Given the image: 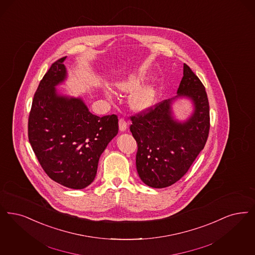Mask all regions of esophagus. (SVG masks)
<instances>
[{
    "mask_svg": "<svg viewBox=\"0 0 255 255\" xmlns=\"http://www.w3.org/2000/svg\"><path fill=\"white\" fill-rule=\"evenodd\" d=\"M119 126H120V130H121L122 132L125 131L126 128H127V123L125 122V120L123 119V118H121L120 121H119Z\"/></svg>",
    "mask_w": 255,
    "mask_h": 255,
    "instance_id": "34e87169",
    "label": "esophagus"
}]
</instances>
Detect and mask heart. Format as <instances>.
Here are the masks:
<instances>
[{
	"label": "heart",
	"mask_w": 255,
	"mask_h": 255,
	"mask_svg": "<svg viewBox=\"0 0 255 255\" xmlns=\"http://www.w3.org/2000/svg\"><path fill=\"white\" fill-rule=\"evenodd\" d=\"M143 84L142 77H132L126 82L120 84V89L123 91L132 92L140 88ZM138 91V90H137ZM156 99V90L153 86L143 87L137 92H134L130 99L131 106L134 110L144 111L153 106Z\"/></svg>",
	"instance_id": "1"
}]
</instances>
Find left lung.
Instances as JSON below:
<instances>
[{
    "label": "left lung",
    "mask_w": 255,
    "mask_h": 255,
    "mask_svg": "<svg viewBox=\"0 0 255 255\" xmlns=\"http://www.w3.org/2000/svg\"><path fill=\"white\" fill-rule=\"evenodd\" d=\"M176 97H187L194 102V114L185 123L173 120V99L158 102L130 117V131L137 143L136 170L143 182L152 188H165L178 181L208 139V96L203 83L186 63Z\"/></svg>",
    "instance_id": "8db88e82"
}]
</instances>
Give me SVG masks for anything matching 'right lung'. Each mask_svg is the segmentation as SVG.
I'll return each instance as SVG.
<instances>
[{"mask_svg": "<svg viewBox=\"0 0 255 255\" xmlns=\"http://www.w3.org/2000/svg\"><path fill=\"white\" fill-rule=\"evenodd\" d=\"M65 59L52 63L34 95L28 139L52 180L83 189L95 179L101 154L119 132V120L93 115L82 99L58 95L55 87L66 79Z\"/></svg>", "mask_w": 255, "mask_h": 255, "instance_id": "1", "label": "right lung"}]
</instances>
